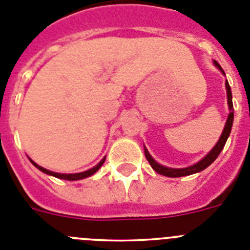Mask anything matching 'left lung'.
Instances as JSON below:
<instances>
[{"label":"left lung","mask_w":250,"mask_h":250,"mask_svg":"<svg viewBox=\"0 0 250 250\" xmlns=\"http://www.w3.org/2000/svg\"><path fill=\"white\" fill-rule=\"evenodd\" d=\"M212 62H214V65H215L216 68H218L219 70H220L221 73L225 75L224 70L221 69V66L219 65V62H215V60H214ZM225 88H227V98H228V107H229V114H228L227 123H225V127H224V129H223V133H221L220 138H219V141L216 142L215 146L211 148V151H210L206 156H204L200 161L192 165V166L184 167V168H172V167L162 166V165H160L158 162H156L155 158L149 155V152L147 151V148L145 147V156H146L147 161L149 162L151 167L156 171V172L160 173V175H164V176H167V177L188 176V175H192V173L200 172V171L205 170L206 167L210 166L212 162L215 161L216 157L219 156V153L221 152V149L224 148L228 137H229L230 131H231V127H233V121H234L233 95H231V89H230V85H229V83H228V80H225Z\"/></svg>","instance_id":"1"}]
</instances>
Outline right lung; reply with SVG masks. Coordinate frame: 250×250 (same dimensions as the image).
<instances>
[{
    "instance_id": "1",
    "label": "right lung",
    "mask_w": 250,
    "mask_h": 250,
    "mask_svg": "<svg viewBox=\"0 0 250 250\" xmlns=\"http://www.w3.org/2000/svg\"><path fill=\"white\" fill-rule=\"evenodd\" d=\"M30 161H31V164L34 165L36 168H39V170L41 171V172L46 173V175H50V176H54V177H58V179H62V180H69V181H77V180H82V179H85V177H89L92 176V175H94L97 171L99 170L102 167V165L104 164V161H105V157H103L101 160V162H99L98 165H95L94 167H92V168H89V170L84 171V172H78V173H59V172H54V171H50V170H46V168H44V167L39 166L36 162H34L31 160V158H29Z\"/></svg>"
}]
</instances>
